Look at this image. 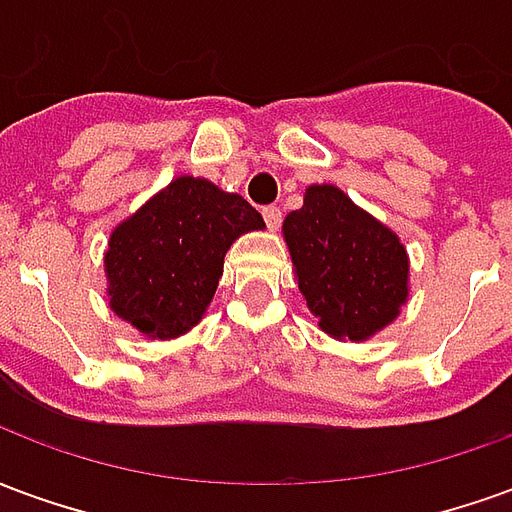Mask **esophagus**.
Listing matches in <instances>:
<instances>
[{"label":"esophagus","mask_w":512,"mask_h":512,"mask_svg":"<svg viewBox=\"0 0 512 512\" xmlns=\"http://www.w3.org/2000/svg\"><path fill=\"white\" fill-rule=\"evenodd\" d=\"M263 219H266L271 230H277L279 224H282V211H279L277 205H268V208H263Z\"/></svg>","instance_id":"1"}]
</instances>
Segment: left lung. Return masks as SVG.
I'll use <instances>...</instances> for the list:
<instances>
[{
    "instance_id": "obj_1",
    "label": "left lung",
    "mask_w": 512,
    "mask_h": 512,
    "mask_svg": "<svg viewBox=\"0 0 512 512\" xmlns=\"http://www.w3.org/2000/svg\"><path fill=\"white\" fill-rule=\"evenodd\" d=\"M282 230L323 332L365 340L395 321L408 296V257L392 230L334 186H310Z\"/></svg>"
}]
</instances>
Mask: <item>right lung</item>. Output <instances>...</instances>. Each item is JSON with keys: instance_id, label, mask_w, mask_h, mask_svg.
<instances>
[{"instance_id": "right-lung-1", "label": "right lung", "mask_w": 512, "mask_h": 512, "mask_svg": "<svg viewBox=\"0 0 512 512\" xmlns=\"http://www.w3.org/2000/svg\"><path fill=\"white\" fill-rule=\"evenodd\" d=\"M263 216L200 178H178L117 227L106 252L112 310L147 337H178L200 321L235 238Z\"/></svg>"}]
</instances>
